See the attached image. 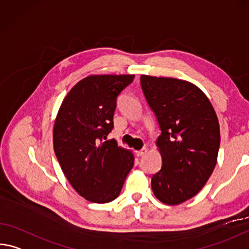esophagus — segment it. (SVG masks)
Instances as JSON below:
<instances>
[{"mask_svg": "<svg viewBox=\"0 0 249 249\" xmlns=\"http://www.w3.org/2000/svg\"><path fill=\"white\" fill-rule=\"evenodd\" d=\"M146 152H147V148H146V147H144V148H142V149H141V151H137V152H136V155H137V156H139V157H141V156H143V155H145V154H146Z\"/></svg>", "mask_w": 249, "mask_h": 249, "instance_id": "obj_1", "label": "esophagus"}]
</instances>
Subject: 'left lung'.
<instances>
[{
    "label": "left lung",
    "instance_id": "1",
    "mask_svg": "<svg viewBox=\"0 0 249 249\" xmlns=\"http://www.w3.org/2000/svg\"><path fill=\"white\" fill-rule=\"evenodd\" d=\"M141 86L160 128L161 168L152 177L154 195L178 205L194 197L214 171L220 144L218 118L192 83L142 75Z\"/></svg>",
    "mask_w": 249,
    "mask_h": 249
}]
</instances>
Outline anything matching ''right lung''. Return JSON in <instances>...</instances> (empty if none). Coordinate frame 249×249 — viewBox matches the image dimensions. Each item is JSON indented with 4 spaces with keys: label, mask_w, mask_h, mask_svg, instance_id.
<instances>
[{
    "label": "right lung",
    "mask_w": 249,
    "mask_h": 249,
    "mask_svg": "<svg viewBox=\"0 0 249 249\" xmlns=\"http://www.w3.org/2000/svg\"><path fill=\"white\" fill-rule=\"evenodd\" d=\"M134 75H90L70 90L58 109L53 146L66 178L92 203L120 195L134 165L133 154L107 135L114 127L117 96Z\"/></svg>",
    "instance_id": "obj_1"
}]
</instances>
